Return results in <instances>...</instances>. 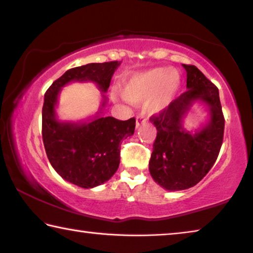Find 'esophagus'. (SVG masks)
Instances as JSON below:
<instances>
[{"label":"esophagus","mask_w":253,"mask_h":253,"mask_svg":"<svg viewBox=\"0 0 253 253\" xmlns=\"http://www.w3.org/2000/svg\"><path fill=\"white\" fill-rule=\"evenodd\" d=\"M145 123H146V119L143 115H138L137 117H136V128H138L139 126L144 125Z\"/></svg>","instance_id":"34e87169"}]
</instances>
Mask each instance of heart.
Instances as JSON below:
<instances>
[{"label": "heart", "instance_id": "b5f03b06", "mask_svg": "<svg viewBox=\"0 0 253 253\" xmlns=\"http://www.w3.org/2000/svg\"><path fill=\"white\" fill-rule=\"evenodd\" d=\"M181 89V78L177 70L155 67L131 75L123 85V95L130 102L147 100L151 114L167 110L177 99Z\"/></svg>", "mask_w": 253, "mask_h": 253}]
</instances>
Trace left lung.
Wrapping results in <instances>:
<instances>
[{
  "label": "left lung",
  "mask_w": 253,
  "mask_h": 253,
  "mask_svg": "<svg viewBox=\"0 0 253 253\" xmlns=\"http://www.w3.org/2000/svg\"><path fill=\"white\" fill-rule=\"evenodd\" d=\"M182 66L187 91L150 119L158 134L148 169L154 181L169 191L194 187L208 173L222 146L225 124L217 87L196 66ZM197 101L208 106L210 120L192 133L184 129L183 119Z\"/></svg>",
  "instance_id": "obj_1"
}]
</instances>
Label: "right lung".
<instances>
[{"label": "right lung", "mask_w": 253, "mask_h": 253, "mask_svg": "<svg viewBox=\"0 0 253 253\" xmlns=\"http://www.w3.org/2000/svg\"><path fill=\"white\" fill-rule=\"evenodd\" d=\"M120 62L90 63L66 71L46 91L42 106V141L51 167L61 177L90 189L109 180L120 162L122 142L134 134L135 118L101 116L108 91ZM71 82H92L103 92L97 115L84 122H62L55 115L61 87Z\"/></svg>", "instance_id": "1"}]
</instances>
